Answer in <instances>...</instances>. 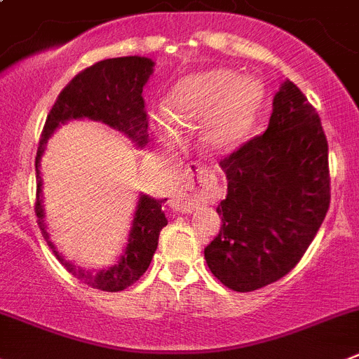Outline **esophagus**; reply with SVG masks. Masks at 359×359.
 <instances>
[{
	"label": "esophagus",
	"instance_id": "34e87169",
	"mask_svg": "<svg viewBox=\"0 0 359 359\" xmlns=\"http://www.w3.org/2000/svg\"><path fill=\"white\" fill-rule=\"evenodd\" d=\"M206 167L201 163H190L182 174V187L177 189L176 196L172 197V206L177 210L194 208V192L197 185L205 183Z\"/></svg>",
	"mask_w": 359,
	"mask_h": 359
}]
</instances>
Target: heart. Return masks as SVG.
I'll use <instances>...</instances> for the list:
<instances>
[{
  "label": "heart",
  "instance_id": "obj_1",
  "mask_svg": "<svg viewBox=\"0 0 359 359\" xmlns=\"http://www.w3.org/2000/svg\"><path fill=\"white\" fill-rule=\"evenodd\" d=\"M265 100L256 76H240L233 69H212L190 74L172 87L165 100L170 123L194 128L206 120L203 140L215 151H229L248 139ZM160 139L174 142L172 131L160 124Z\"/></svg>",
  "mask_w": 359,
  "mask_h": 359
}]
</instances>
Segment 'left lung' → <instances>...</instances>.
I'll use <instances>...</instances> for the list:
<instances>
[{"instance_id":"left-lung-1","label":"left lung","mask_w":359,"mask_h":359,"mask_svg":"<svg viewBox=\"0 0 359 359\" xmlns=\"http://www.w3.org/2000/svg\"><path fill=\"white\" fill-rule=\"evenodd\" d=\"M228 196L222 226L206 245L212 274L235 292L287 276L313 242L331 201L327 140L320 117L290 80L274 96L265 133L219 162Z\"/></svg>"}]
</instances>
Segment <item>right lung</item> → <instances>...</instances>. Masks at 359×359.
<instances>
[{"label": "right lung", "instance_id": "right-lung-1", "mask_svg": "<svg viewBox=\"0 0 359 359\" xmlns=\"http://www.w3.org/2000/svg\"><path fill=\"white\" fill-rule=\"evenodd\" d=\"M154 62L146 57H121L107 58L90 67L83 69L72 78L64 90L58 94L57 101L48 114L41 142L35 158L37 170V201L35 213L42 236L53 249L58 262L76 279L92 288L104 292H121L133 285L149 267L154 251L158 248V236L167 226L162 203L167 199H154L149 196H140L139 205L135 210L133 226H131L128 245L123 256L115 265L107 271L90 272L74 267L71 262H65L58 255L57 248L49 240L44 224V208H42V180H41V156L46 149V142L60 124L71 119L101 121L114 130L124 133L139 147L147 144V111L144 104L142 88L153 72Z\"/></svg>", "mask_w": 359, "mask_h": 359}]
</instances>
